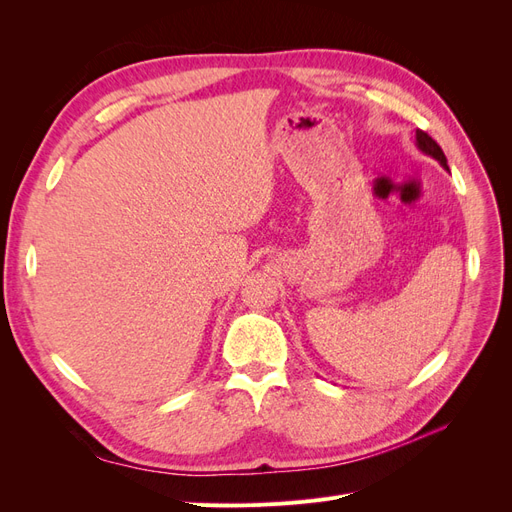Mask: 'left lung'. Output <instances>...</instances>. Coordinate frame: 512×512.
I'll return each mask as SVG.
<instances>
[{"label": "left lung", "mask_w": 512, "mask_h": 512, "mask_svg": "<svg viewBox=\"0 0 512 512\" xmlns=\"http://www.w3.org/2000/svg\"><path fill=\"white\" fill-rule=\"evenodd\" d=\"M416 147L421 149L423 153H427V156H431V158H436L446 170H448V164H446V156H444V151H442V147L433 141V138L427 134V132H423V130H416Z\"/></svg>", "instance_id": "left-lung-1"}]
</instances>
